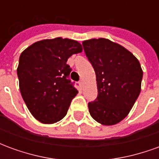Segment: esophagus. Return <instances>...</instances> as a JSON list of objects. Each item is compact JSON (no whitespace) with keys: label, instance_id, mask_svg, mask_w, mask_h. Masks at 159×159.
Instances as JSON below:
<instances>
[{"label":"esophagus","instance_id":"esophagus-1","mask_svg":"<svg viewBox=\"0 0 159 159\" xmlns=\"http://www.w3.org/2000/svg\"><path fill=\"white\" fill-rule=\"evenodd\" d=\"M79 86L81 89H83V80H81V81H79Z\"/></svg>","mask_w":159,"mask_h":159}]
</instances>
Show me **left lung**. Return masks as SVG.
<instances>
[{"label":"left lung","instance_id":"left-lung-1","mask_svg":"<svg viewBox=\"0 0 159 159\" xmlns=\"http://www.w3.org/2000/svg\"><path fill=\"white\" fill-rule=\"evenodd\" d=\"M95 71L98 95L89 103L91 117L114 125L127 117L140 93L143 71L139 60L123 46L106 38L83 42Z\"/></svg>","mask_w":159,"mask_h":159}]
</instances>
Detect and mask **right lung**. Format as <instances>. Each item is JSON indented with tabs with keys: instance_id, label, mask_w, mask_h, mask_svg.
<instances>
[{
	"instance_id": "1",
	"label": "right lung",
	"mask_w": 159,
	"mask_h": 159,
	"mask_svg": "<svg viewBox=\"0 0 159 159\" xmlns=\"http://www.w3.org/2000/svg\"><path fill=\"white\" fill-rule=\"evenodd\" d=\"M83 51L75 40H42L20 54L17 74L23 100L33 117L42 123H54L65 117L78 91L69 79V57Z\"/></svg>"
}]
</instances>
